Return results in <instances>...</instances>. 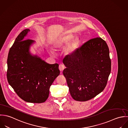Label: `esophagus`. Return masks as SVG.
I'll return each mask as SVG.
<instances>
[{
    "mask_svg": "<svg viewBox=\"0 0 128 128\" xmlns=\"http://www.w3.org/2000/svg\"><path fill=\"white\" fill-rule=\"evenodd\" d=\"M64 68H65V66H64V65H63V64L59 65V70L60 71H61V72L63 71V70L64 69Z\"/></svg>",
    "mask_w": 128,
    "mask_h": 128,
    "instance_id": "1",
    "label": "esophagus"
}]
</instances>
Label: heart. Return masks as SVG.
<instances>
[{"mask_svg": "<svg viewBox=\"0 0 128 128\" xmlns=\"http://www.w3.org/2000/svg\"><path fill=\"white\" fill-rule=\"evenodd\" d=\"M74 38V36L72 33L69 32L62 34V36H59L55 40H54L52 42V45L53 48L55 50H59L63 47H64L66 44L71 41ZM78 45V41L75 40L74 42L69 47L67 50V53L68 54H72L75 49L77 48ZM50 54H53L52 51H50Z\"/></svg>", "mask_w": 128, "mask_h": 128, "instance_id": "1", "label": "heart"}]
</instances>
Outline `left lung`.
Masks as SVG:
<instances>
[{
	"mask_svg": "<svg viewBox=\"0 0 128 128\" xmlns=\"http://www.w3.org/2000/svg\"><path fill=\"white\" fill-rule=\"evenodd\" d=\"M63 62L66 67L63 73L75 100H91L105 88L111 62L108 46L102 38L89 40Z\"/></svg>",
	"mask_w": 128,
	"mask_h": 128,
	"instance_id": "1",
	"label": "left lung"
}]
</instances>
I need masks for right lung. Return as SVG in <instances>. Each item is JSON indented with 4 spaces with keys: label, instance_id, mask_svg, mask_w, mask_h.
Masks as SVG:
<instances>
[{
    "label": "right lung",
    "instance_id": "1",
    "mask_svg": "<svg viewBox=\"0 0 128 128\" xmlns=\"http://www.w3.org/2000/svg\"><path fill=\"white\" fill-rule=\"evenodd\" d=\"M23 30L10 48L7 58V78L17 95L26 102L40 103L48 98L50 88L60 74L57 63L50 64L30 52L35 42Z\"/></svg>",
    "mask_w": 128,
    "mask_h": 128
}]
</instances>
